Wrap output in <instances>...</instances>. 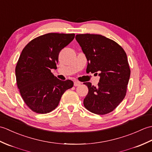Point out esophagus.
<instances>
[{
  "instance_id": "obj_1",
  "label": "esophagus",
  "mask_w": 152,
  "mask_h": 152,
  "mask_svg": "<svg viewBox=\"0 0 152 152\" xmlns=\"http://www.w3.org/2000/svg\"><path fill=\"white\" fill-rule=\"evenodd\" d=\"M80 84H81V83H80V82H78V81H75V82H74V86H75V87L78 86H80Z\"/></svg>"
}]
</instances>
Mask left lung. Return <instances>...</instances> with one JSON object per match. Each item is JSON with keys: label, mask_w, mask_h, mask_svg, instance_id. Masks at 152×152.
I'll use <instances>...</instances> for the list:
<instances>
[{"label": "left lung", "mask_w": 152, "mask_h": 152, "mask_svg": "<svg viewBox=\"0 0 152 152\" xmlns=\"http://www.w3.org/2000/svg\"><path fill=\"white\" fill-rule=\"evenodd\" d=\"M76 40L88 61L86 71L100 76L97 87L83 83L89 90L83 105L94 114H108L127 93L131 74L127 54L117 42L100 34H77Z\"/></svg>", "instance_id": "8db88e82"}]
</instances>
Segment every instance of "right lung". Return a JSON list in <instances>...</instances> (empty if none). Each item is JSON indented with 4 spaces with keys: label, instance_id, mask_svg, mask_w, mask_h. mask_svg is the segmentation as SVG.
Here are the masks:
<instances>
[{
    "label": "right lung",
    "instance_id": "1",
    "mask_svg": "<svg viewBox=\"0 0 152 152\" xmlns=\"http://www.w3.org/2000/svg\"><path fill=\"white\" fill-rule=\"evenodd\" d=\"M74 34L48 33L34 38L23 50L15 66L18 88L32 111L47 114L58 106L63 93L72 88L70 80L54 76L60 51L73 40Z\"/></svg>",
    "mask_w": 152,
    "mask_h": 152
}]
</instances>
